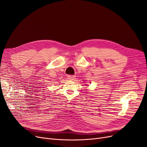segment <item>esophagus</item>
I'll return each mask as SVG.
<instances>
[{
	"mask_svg": "<svg viewBox=\"0 0 147 147\" xmlns=\"http://www.w3.org/2000/svg\"><path fill=\"white\" fill-rule=\"evenodd\" d=\"M68 79L69 80H74L75 79V76L74 75H68Z\"/></svg>",
	"mask_w": 147,
	"mask_h": 147,
	"instance_id": "obj_1",
	"label": "esophagus"
}]
</instances>
